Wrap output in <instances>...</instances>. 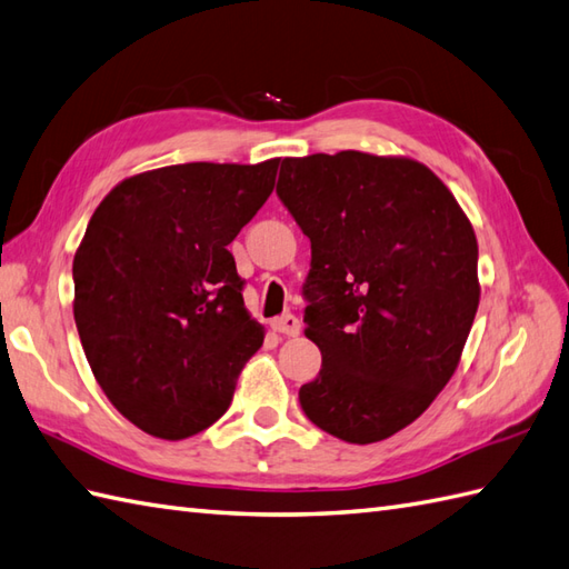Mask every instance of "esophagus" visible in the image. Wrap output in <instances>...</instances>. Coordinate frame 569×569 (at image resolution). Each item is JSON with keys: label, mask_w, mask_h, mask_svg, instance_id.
<instances>
[{"label": "esophagus", "mask_w": 569, "mask_h": 569, "mask_svg": "<svg viewBox=\"0 0 569 569\" xmlns=\"http://www.w3.org/2000/svg\"><path fill=\"white\" fill-rule=\"evenodd\" d=\"M272 328L277 333H284V336H297L299 333V319L295 313H282V317L272 319Z\"/></svg>", "instance_id": "34e87169"}]
</instances>
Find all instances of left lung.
Segmentation results:
<instances>
[{"mask_svg":"<svg viewBox=\"0 0 569 569\" xmlns=\"http://www.w3.org/2000/svg\"><path fill=\"white\" fill-rule=\"evenodd\" d=\"M277 197L311 241L301 385L311 423L346 443L395 436L458 370L479 307L477 238L450 189L411 158H284Z\"/></svg>","mask_w":569,"mask_h":569,"instance_id":"1","label":"left lung"}]
</instances>
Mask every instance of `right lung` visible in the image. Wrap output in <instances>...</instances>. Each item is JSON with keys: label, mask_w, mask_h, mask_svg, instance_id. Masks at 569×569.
<instances>
[{"label": "right lung", "mask_w": 569, "mask_h": 569, "mask_svg": "<svg viewBox=\"0 0 569 569\" xmlns=\"http://www.w3.org/2000/svg\"><path fill=\"white\" fill-rule=\"evenodd\" d=\"M277 166L148 170L113 187L87 223L74 323L107 399L150 436L182 440L219 421L262 346L229 243L272 194Z\"/></svg>", "instance_id": "add662e5"}]
</instances>
